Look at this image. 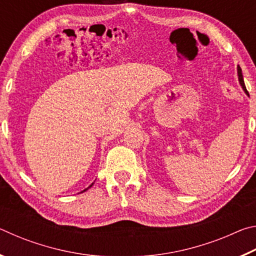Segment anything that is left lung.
<instances>
[{"instance_id": "left-lung-1", "label": "left lung", "mask_w": 256, "mask_h": 256, "mask_svg": "<svg viewBox=\"0 0 256 256\" xmlns=\"http://www.w3.org/2000/svg\"><path fill=\"white\" fill-rule=\"evenodd\" d=\"M237 74H238V80H240V84L242 86V90H244L246 94H248V90H246V86H245V84H244V80H242V68L240 66H237Z\"/></svg>"}]
</instances>
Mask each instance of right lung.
I'll return each mask as SVG.
<instances>
[{
    "mask_svg": "<svg viewBox=\"0 0 256 256\" xmlns=\"http://www.w3.org/2000/svg\"><path fill=\"white\" fill-rule=\"evenodd\" d=\"M92 185H94V183H92V185H89V186H88V188H84V190H82V192H86V190H88V188H92Z\"/></svg>",
    "mask_w": 256,
    "mask_h": 256,
    "instance_id": "right-lung-1",
    "label": "right lung"
}]
</instances>
